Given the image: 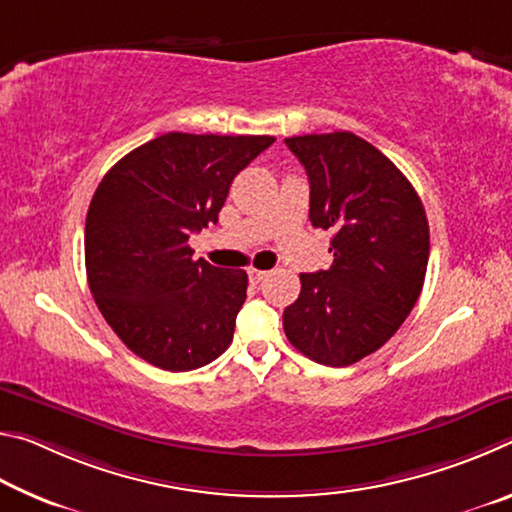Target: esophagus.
<instances>
[{"label":"esophagus","mask_w":512,"mask_h":512,"mask_svg":"<svg viewBox=\"0 0 512 512\" xmlns=\"http://www.w3.org/2000/svg\"><path fill=\"white\" fill-rule=\"evenodd\" d=\"M266 275H268V273H266V271H259V268H248V277H250V282H262Z\"/></svg>","instance_id":"esophagus-1"}]
</instances>
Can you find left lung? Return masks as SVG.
Returning a JSON list of instances; mask_svg holds the SVG:
<instances>
[{
  "instance_id": "8db88e82",
  "label": "left lung",
  "mask_w": 512,
  "mask_h": 512,
  "mask_svg": "<svg viewBox=\"0 0 512 512\" xmlns=\"http://www.w3.org/2000/svg\"><path fill=\"white\" fill-rule=\"evenodd\" d=\"M309 176V219L332 230V266L300 273L287 339L343 368L379 350L411 314L429 262V223L404 173L354 133L287 137Z\"/></svg>"
}]
</instances>
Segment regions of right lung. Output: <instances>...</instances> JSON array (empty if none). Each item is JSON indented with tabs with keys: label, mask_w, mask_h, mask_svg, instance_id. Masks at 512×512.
<instances>
[{
	"label": "right lung",
	"mask_w": 512,
	"mask_h": 512,
	"mask_svg": "<svg viewBox=\"0 0 512 512\" xmlns=\"http://www.w3.org/2000/svg\"><path fill=\"white\" fill-rule=\"evenodd\" d=\"M271 135L167 133L112 167L85 219V271L99 311L151 366L185 372L228 350L248 275L192 259L189 235L219 221L241 169Z\"/></svg>",
	"instance_id": "obj_1"
}]
</instances>
